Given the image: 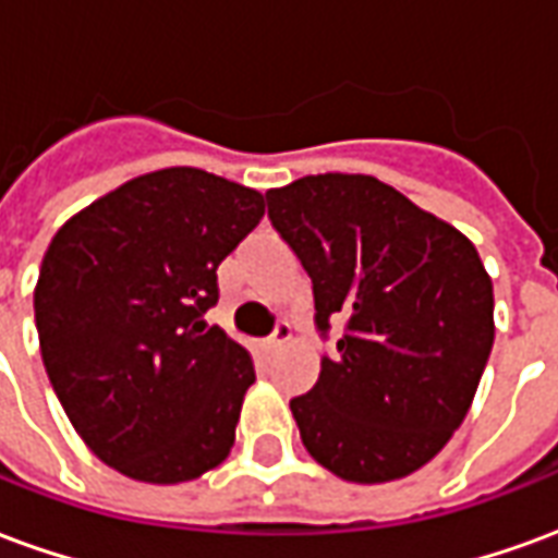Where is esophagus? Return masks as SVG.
I'll return each mask as SVG.
<instances>
[{"label":"esophagus","mask_w":558,"mask_h":558,"mask_svg":"<svg viewBox=\"0 0 558 558\" xmlns=\"http://www.w3.org/2000/svg\"><path fill=\"white\" fill-rule=\"evenodd\" d=\"M292 338V328L287 326V323H280L275 331H271V338L259 340V352H278L287 347V340Z\"/></svg>","instance_id":"obj_1"}]
</instances>
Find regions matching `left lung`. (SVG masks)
<instances>
[{
	"instance_id": "1",
	"label": "left lung",
	"mask_w": 558,
	"mask_h": 558,
	"mask_svg": "<svg viewBox=\"0 0 558 558\" xmlns=\"http://www.w3.org/2000/svg\"><path fill=\"white\" fill-rule=\"evenodd\" d=\"M314 280L316 328L343 323L316 386L290 400L304 448L355 484L410 475L463 424L493 350V280L475 244L374 175L266 191Z\"/></svg>"
}]
</instances>
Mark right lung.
<instances>
[{"instance_id": "add662e5", "label": "right lung", "mask_w": 558, "mask_h": 558, "mask_svg": "<svg viewBox=\"0 0 558 558\" xmlns=\"http://www.w3.org/2000/svg\"><path fill=\"white\" fill-rule=\"evenodd\" d=\"M263 215L254 187L167 167L95 199L47 247L44 367L80 439L128 478L182 484L230 454L254 362L203 314Z\"/></svg>"}]
</instances>
